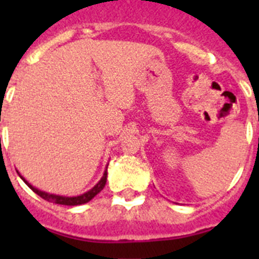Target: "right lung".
<instances>
[{
  "mask_svg": "<svg viewBox=\"0 0 259 259\" xmlns=\"http://www.w3.org/2000/svg\"><path fill=\"white\" fill-rule=\"evenodd\" d=\"M19 176H20V179L26 183V184L28 185L29 188L35 192L36 194H38L41 198H44V200L49 201V202H53V203H59V205L76 206V205H83V203L89 202V201L95 197L96 194H98L100 192L102 191V189H104L105 184H106V179H107V167H106V170H105L104 175H102V178L100 179V182H98L92 189H89L88 192H85V193H83V194H80V196H72V197H67V196H59V194H53V193H48V192H44V191H40V189L35 188L33 185L29 184V183L27 182V180L24 179V178H23L20 174H19Z\"/></svg>",
  "mask_w": 259,
  "mask_h": 259,
  "instance_id": "add662e5",
  "label": "right lung"
}]
</instances>
